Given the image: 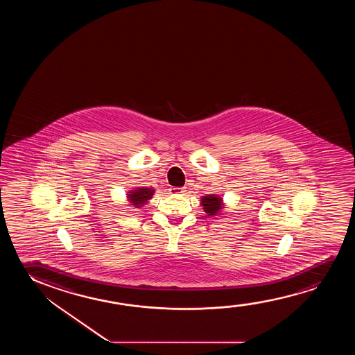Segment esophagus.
<instances>
[{"instance_id": "obj_1", "label": "esophagus", "mask_w": 355, "mask_h": 355, "mask_svg": "<svg viewBox=\"0 0 355 355\" xmlns=\"http://www.w3.org/2000/svg\"><path fill=\"white\" fill-rule=\"evenodd\" d=\"M170 191L171 194L173 195L182 194V193H184L185 188H178V187H173V188H171Z\"/></svg>"}]
</instances>
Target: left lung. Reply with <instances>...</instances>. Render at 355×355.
<instances>
[{
    "label": "left lung",
    "mask_w": 355,
    "mask_h": 355,
    "mask_svg": "<svg viewBox=\"0 0 355 355\" xmlns=\"http://www.w3.org/2000/svg\"><path fill=\"white\" fill-rule=\"evenodd\" d=\"M201 206L209 216H217L223 209V200L218 195H205L201 198Z\"/></svg>",
    "instance_id": "left-lung-1"
}]
</instances>
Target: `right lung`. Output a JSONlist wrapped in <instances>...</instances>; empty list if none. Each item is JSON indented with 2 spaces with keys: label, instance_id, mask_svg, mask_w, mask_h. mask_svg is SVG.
<instances>
[{
  "label": "right lung",
  "instance_id": "1",
  "mask_svg": "<svg viewBox=\"0 0 355 355\" xmlns=\"http://www.w3.org/2000/svg\"><path fill=\"white\" fill-rule=\"evenodd\" d=\"M154 193L155 191H154V189H151V188L141 187V188L131 190L127 194V199H128V202H130L132 207L141 209V206H144L151 199V196L154 195Z\"/></svg>",
  "mask_w": 355,
  "mask_h": 355
}]
</instances>
